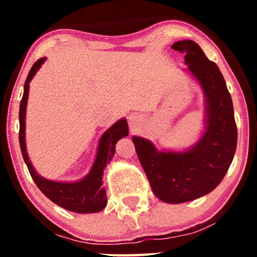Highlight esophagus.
Listing matches in <instances>:
<instances>
[{"label": "esophagus", "instance_id": "34e87169", "mask_svg": "<svg viewBox=\"0 0 257 257\" xmlns=\"http://www.w3.org/2000/svg\"><path fill=\"white\" fill-rule=\"evenodd\" d=\"M138 119H139V116L138 114H131V116H129V122L131 123H133V124H134V123H137L138 122Z\"/></svg>", "mask_w": 257, "mask_h": 257}]
</instances>
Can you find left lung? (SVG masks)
<instances>
[{
  "label": "left lung",
  "mask_w": 257,
  "mask_h": 257,
  "mask_svg": "<svg viewBox=\"0 0 257 257\" xmlns=\"http://www.w3.org/2000/svg\"><path fill=\"white\" fill-rule=\"evenodd\" d=\"M173 49L185 54L188 71L205 95V132L184 152L158 151L150 140L133 137L139 161L153 193L170 204L205 196L222 181L237 149V125L231 94L217 65L194 41H178Z\"/></svg>",
  "instance_id": "8db88e82"
}]
</instances>
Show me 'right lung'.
<instances>
[{
  "instance_id": "obj_1",
  "label": "right lung",
  "mask_w": 257,
  "mask_h": 257,
  "mask_svg": "<svg viewBox=\"0 0 257 257\" xmlns=\"http://www.w3.org/2000/svg\"><path fill=\"white\" fill-rule=\"evenodd\" d=\"M46 58H41L32 65L28 78L24 84V94L20 101L19 108V143L22 149L23 158H24L31 178L34 179L35 184L42 191V193L47 198H49L55 204L79 214H89L101 211L107 204L106 198V190L102 187V173L106 164L110 163L111 158L114 155V146L119 139L128 137V123L125 118L119 119L114 123L111 128H108L101 139H100L98 153H96L95 162L91 167L89 174L85 178L76 182H59L47 180L40 176L36 170L32 167L25 145V114L26 105H28L29 96V83L40 69L41 65L44 63Z\"/></svg>"
}]
</instances>
